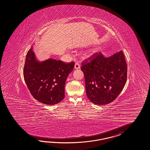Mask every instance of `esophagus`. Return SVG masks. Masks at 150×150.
<instances>
[{
    "label": "esophagus",
    "instance_id": "1",
    "mask_svg": "<svg viewBox=\"0 0 150 150\" xmlns=\"http://www.w3.org/2000/svg\"><path fill=\"white\" fill-rule=\"evenodd\" d=\"M74 68L75 69H79L80 68V65L79 63H76L75 66H74Z\"/></svg>",
    "mask_w": 150,
    "mask_h": 150
}]
</instances>
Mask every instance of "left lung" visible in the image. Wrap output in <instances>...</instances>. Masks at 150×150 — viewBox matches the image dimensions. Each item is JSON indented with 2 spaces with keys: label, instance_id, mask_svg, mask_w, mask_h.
<instances>
[{
  "label": "left lung",
  "instance_id": "8db88e82",
  "mask_svg": "<svg viewBox=\"0 0 150 150\" xmlns=\"http://www.w3.org/2000/svg\"><path fill=\"white\" fill-rule=\"evenodd\" d=\"M86 91L89 100L96 105L109 104L117 97L127 78V66L122 51L105 57L101 52L82 63Z\"/></svg>",
  "mask_w": 150,
  "mask_h": 150
}]
</instances>
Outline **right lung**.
Returning <instances> with one entry per match:
<instances>
[{
	"mask_svg": "<svg viewBox=\"0 0 150 150\" xmlns=\"http://www.w3.org/2000/svg\"><path fill=\"white\" fill-rule=\"evenodd\" d=\"M75 63H65L53 59L38 61L33 47L26 55L23 76L31 94L38 101L54 105L64 98L65 81L73 71Z\"/></svg>",
	"mask_w": 150,
	"mask_h": 150,
	"instance_id": "add662e5",
	"label": "right lung"
}]
</instances>
